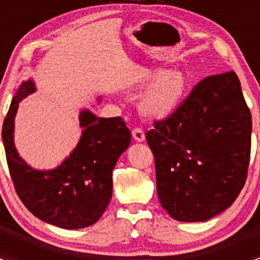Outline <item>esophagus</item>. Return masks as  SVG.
<instances>
[{"instance_id":"1","label":"esophagus","mask_w":260,"mask_h":260,"mask_svg":"<svg viewBox=\"0 0 260 260\" xmlns=\"http://www.w3.org/2000/svg\"><path fill=\"white\" fill-rule=\"evenodd\" d=\"M132 137L135 138V141H137V142H143V141H145V132H143L141 128H135V129L132 131Z\"/></svg>"}]
</instances>
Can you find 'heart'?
<instances>
[{"instance_id": "1", "label": "heart", "mask_w": 260, "mask_h": 260, "mask_svg": "<svg viewBox=\"0 0 260 260\" xmlns=\"http://www.w3.org/2000/svg\"><path fill=\"white\" fill-rule=\"evenodd\" d=\"M148 88L141 98L140 109L151 119L164 120L181 108L188 94L190 84L182 72L156 73L143 79Z\"/></svg>"}]
</instances>
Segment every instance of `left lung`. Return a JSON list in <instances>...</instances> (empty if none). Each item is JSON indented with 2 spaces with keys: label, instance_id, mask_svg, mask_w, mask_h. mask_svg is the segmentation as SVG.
<instances>
[{
  "label": "left lung",
  "instance_id": "8db88e82",
  "mask_svg": "<svg viewBox=\"0 0 260 260\" xmlns=\"http://www.w3.org/2000/svg\"><path fill=\"white\" fill-rule=\"evenodd\" d=\"M157 195L171 217L206 221L226 210L248 174L251 114L234 72L195 85L172 117L146 135Z\"/></svg>",
  "mask_w": 260,
  "mask_h": 260
}]
</instances>
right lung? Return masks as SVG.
<instances>
[{
  "mask_svg": "<svg viewBox=\"0 0 260 260\" xmlns=\"http://www.w3.org/2000/svg\"><path fill=\"white\" fill-rule=\"evenodd\" d=\"M32 79L18 86L4 120L2 141L18 198L31 214L62 229L93 225L112 199V172L129 147L131 132L120 117L98 118L80 112V140L72 153L52 170H35L20 157L14 141L18 103L35 93ZM102 98H98L101 102Z\"/></svg>",
  "mask_w": 260,
  "mask_h": 260,
  "instance_id": "right-lung-1",
  "label": "right lung"
}]
</instances>
